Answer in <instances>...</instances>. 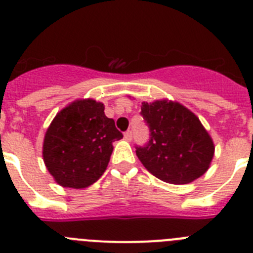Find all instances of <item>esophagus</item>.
<instances>
[{"label": "esophagus", "mask_w": 253, "mask_h": 253, "mask_svg": "<svg viewBox=\"0 0 253 253\" xmlns=\"http://www.w3.org/2000/svg\"><path fill=\"white\" fill-rule=\"evenodd\" d=\"M125 139H126L127 141H131V140H132V131H131V129H127L126 132H125Z\"/></svg>", "instance_id": "esophagus-1"}]
</instances>
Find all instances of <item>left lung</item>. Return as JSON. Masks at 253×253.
<instances>
[{"label":"left lung","mask_w":253,"mask_h":253,"mask_svg":"<svg viewBox=\"0 0 253 253\" xmlns=\"http://www.w3.org/2000/svg\"><path fill=\"white\" fill-rule=\"evenodd\" d=\"M140 114L149 141L136 145V155L157 178L186 184L201 177L214 157V144L199 118L179 103H142Z\"/></svg>","instance_id":"left-lung-1"}]
</instances>
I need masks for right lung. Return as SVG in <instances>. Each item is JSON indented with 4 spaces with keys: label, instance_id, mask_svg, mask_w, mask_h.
<instances>
[{
    "label": "right lung",
    "instance_id": "add662e5",
    "mask_svg": "<svg viewBox=\"0 0 253 253\" xmlns=\"http://www.w3.org/2000/svg\"><path fill=\"white\" fill-rule=\"evenodd\" d=\"M124 135L95 100H76L60 112L47 129L43 159L63 187L85 188L99 179Z\"/></svg>",
    "mask_w": 253,
    "mask_h": 253
}]
</instances>
